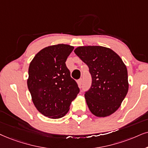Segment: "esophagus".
Masks as SVG:
<instances>
[{
	"mask_svg": "<svg viewBox=\"0 0 148 148\" xmlns=\"http://www.w3.org/2000/svg\"><path fill=\"white\" fill-rule=\"evenodd\" d=\"M82 83H83V80H82V78H80V79L78 80V85H79V87L82 85Z\"/></svg>",
	"mask_w": 148,
	"mask_h": 148,
	"instance_id": "obj_1",
	"label": "esophagus"
}]
</instances>
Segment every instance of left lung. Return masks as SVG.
I'll return each mask as SVG.
<instances>
[{
	"label": "left lung",
	"instance_id": "8db88e82",
	"mask_svg": "<svg viewBox=\"0 0 148 148\" xmlns=\"http://www.w3.org/2000/svg\"><path fill=\"white\" fill-rule=\"evenodd\" d=\"M74 52L89 67L92 78L90 89L85 94L89 110L96 117L111 115L128 93L126 65L116 52L103 46H79Z\"/></svg>",
	"mask_w": 148,
	"mask_h": 148
}]
</instances>
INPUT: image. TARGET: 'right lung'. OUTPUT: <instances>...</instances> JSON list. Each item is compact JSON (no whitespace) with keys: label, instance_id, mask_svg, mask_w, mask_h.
<instances>
[{"label":"right lung","instance_id":"right-lung-1","mask_svg":"<svg viewBox=\"0 0 148 148\" xmlns=\"http://www.w3.org/2000/svg\"><path fill=\"white\" fill-rule=\"evenodd\" d=\"M74 47L67 44L41 50L30 63L27 86L39 112L51 119L66 115L80 89L65 65Z\"/></svg>","mask_w":148,"mask_h":148}]
</instances>
